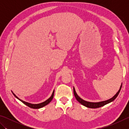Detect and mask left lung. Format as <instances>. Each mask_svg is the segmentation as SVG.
<instances>
[{
	"label": "left lung",
	"instance_id": "obj_1",
	"mask_svg": "<svg viewBox=\"0 0 129 129\" xmlns=\"http://www.w3.org/2000/svg\"><path fill=\"white\" fill-rule=\"evenodd\" d=\"M121 87H122V84H121V86H120V89L119 90V91H117V92L114 96L113 98L110 99H109L108 100L101 101V102H98V103H91V102H89V101H85V100H83L82 99H81L80 97L79 96L77 95V94H76L74 87L73 89H74V94L76 99L78 101V102L80 103L83 105L87 107V108L95 109V108H100V107L105 105L106 104H108L109 103L112 102L113 101H114L116 98V97L117 96V95H119L120 90H121Z\"/></svg>",
	"mask_w": 129,
	"mask_h": 129
}]
</instances>
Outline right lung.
I'll list each match as a JSON object with an SVG mask.
<instances>
[{
	"label": "right lung",
	"mask_w": 129,
	"mask_h": 129,
	"mask_svg": "<svg viewBox=\"0 0 129 129\" xmlns=\"http://www.w3.org/2000/svg\"><path fill=\"white\" fill-rule=\"evenodd\" d=\"M13 95H14V96L15 98H16L18 99H19V100H20V101H21L23 103H24L25 105H26V106H29V108H32V109H39V108H43V107L45 106V105H48V104L50 102V101L52 100V99H53V97H54V91L53 92V94H52L51 97L50 98H49L48 100H46V101H45L43 103H40V104H30V103H27V102H25V101H23L22 100H20V99H19L14 94V93L13 92Z\"/></svg>",
	"instance_id": "1"
}]
</instances>
